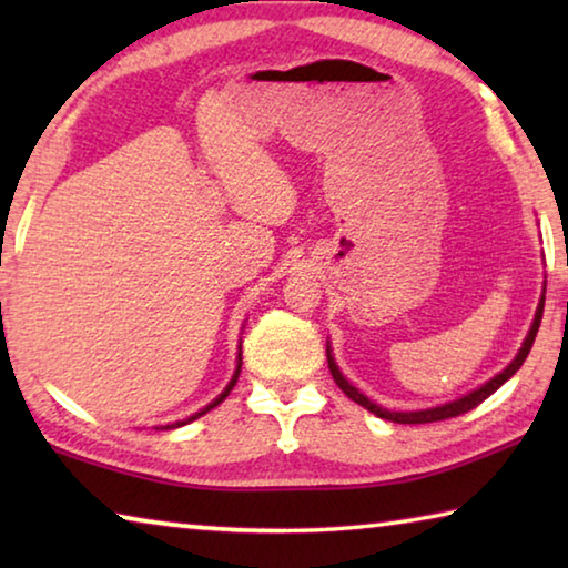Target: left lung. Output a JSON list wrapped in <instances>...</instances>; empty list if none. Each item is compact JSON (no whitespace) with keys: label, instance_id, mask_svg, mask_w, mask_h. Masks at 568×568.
<instances>
[{"label":"left lung","instance_id":"obj_1","mask_svg":"<svg viewBox=\"0 0 568 568\" xmlns=\"http://www.w3.org/2000/svg\"><path fill=\"white\" fill-rule=\"evenodd\" d=\"M544 301H546V281H544V291L541 297H538V305H536V313H534V321H531V328H528L526 338L521 343V348L514 355V361L506 365L501 373H496L494 378H488L484 386H478L474 390H468L466 396H460L456 400H448V403H440V406L434 408H420V410H388L378 406V403H373L368 396H363V393L353 386V383L343 376L338 363L333 358V348H331V341H328V368L333 373V381L338 383V388L348 396L351 400L358 403L365 410H371L373 416H378L383 420H393V423H434V420H446V418H454L460 416V413H468L470 408H476L478 403H484L491 393H496L498 388L504 386V383L514 376V373L521 368L528 351H531V345L536 341V333H538V325H541V315H544Z\"/></svg>","mask_w":568,"mask_h":568}]
</instances>
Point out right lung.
Here are the masks:
<instances>
[{
  "mask_svg": "<svg viewBox=\"0 0 568 568\" xmlns=\"http://www.w3.org/2000/svg\"><path fill=\"white\" fill-rule=\"evenodd\" d=\"M240 365H243V351H240V345H237V365H235V373H233V378L227 381V386L223 388V393H220V396L215 398V400H210L205 408H200L197 413H192V416H187V418H182V420H175V423H168V426H155V430H170V428H180V426H187V423H192L195 418H200V416H205L207 410H213L215 406H220V403H223L227 396H230V390L235 388V383H237V376H240Z\"/></svg>",
  "mask_w": 568,
  "mask_h": 568,
  "instance_id": "obj_1",
  "label": "right lung"
}]
</instances>
